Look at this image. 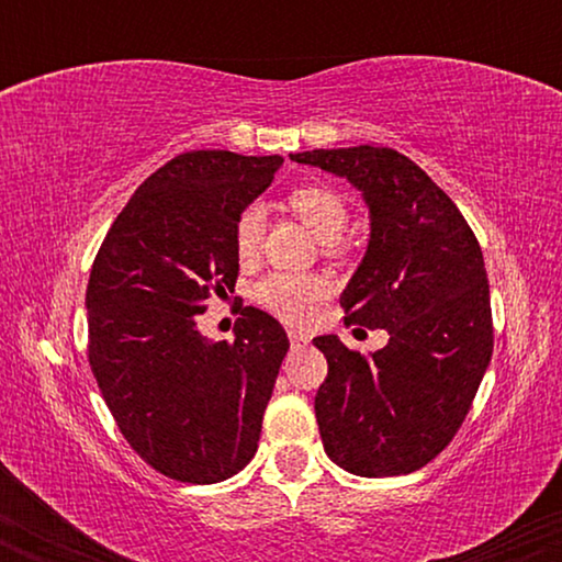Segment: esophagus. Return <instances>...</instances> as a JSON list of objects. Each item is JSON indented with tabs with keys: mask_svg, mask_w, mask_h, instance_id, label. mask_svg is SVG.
<instances>
[{
	"mask_svg": "<svg viewBox=\"0 0 562 562\" xmlns=\"http://www.w3.org/2000/svg\"><path fill=\"white\" fill-rule=\"evenodd\" d=\"M288 338H290V346H293V348H306L308 346V335H303V333L290 330Z\"/></svg>",
	"mask_w": 562,
	"mask_h": 562,
	"instance_id": "obj_1",
	"label": "esophagus"
}]
</instances>
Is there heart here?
<instances>
[{
	"mask_svg": "<svg viewBox=\"0 0 562 562\" xmlns=\"http://www.w3.org/2000/svg\"><path fill=\"white\" fill-rule=\"evenodd\" d=\"M288 205L295 216L306 224L322 243H333L344 235L348 224V205L338 192L330 187L322 184H306L299 187L288 195ZM261 235H263V211L259 205H248L235 222V232H232V240H235V250L243 261H250L259 256L261 248ZM327 280L314 274H288V272H274L256 285V299L261 306H267L269 312H274L277 317L295 322H306L317 308V303L325 299Z\"/></svg>",
	"mask_w": 562,
	"mask_h": 562,
	"instance_id": "obj_1",
	"label": "heart"
}]
</instances>
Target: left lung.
<instances>
[{"mask_svg":"<svg viewBox=\"0 0 562 562\" xmlns=\"http://www.w3.org/2000/svg\"><path fill=\"white\" fill-rule=\"evenodd\" d=\"M346 179L370 211V240L340 303L348 322L383 327L372 357L319 335L327 378L314 396L338 468L364 479L420 470L465 420L492 362V301L481 245L447 192L389 147L290 156Z\"/></svg>","mask_w":562,"mask_h":562,"instance_id":"obj_1","label":"left lung"}]
</instances>
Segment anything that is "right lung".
<instances>
[{
	"mask_svg": "<svg viewBox=\"0 0 562 562\" xmlns=\"http://www.w3.org/2000/svg\"><path fill=\"white\" fill-rule=\"evenodd\" d=\"M280 156L198 150L147 177L102 240L87 285L89 364L121 434L173 481H227L254 460L290 340L243 308L235 340L198 330L211 290H235L237 216Z\"/></svg>",
	"mask_w": 562,
	"mask_h": 562,
	"instance_id": "obj_1",
	"label": "right lung"
}]
</instances>
